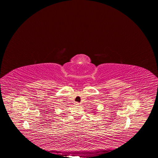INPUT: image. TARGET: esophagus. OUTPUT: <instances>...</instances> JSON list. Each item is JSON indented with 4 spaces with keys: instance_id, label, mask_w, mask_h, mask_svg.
I'll return each mask as SVG.
<instances>
[{
    "instance_id": "esophagus-1",
    "label": "esophagus",
    "mask_w": 158,
    "mask_h": 158,
    "mask_svg": "<svg viewBox=\"0 0 158 158\" xmlns=\"http://www.w3.org/2000/svg\"><path fill=\"white\" fill-rule=\"evenodd\" d=\"M75 105H77V106H79V105H80V103L77 102H76V103H75Z\"/></svg>"
}]
</instances>
